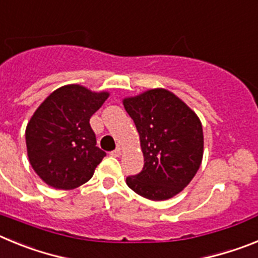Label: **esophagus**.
I'll return each mask as SVG.
<instances>
[{
	"label": "esophagus",
	"mask_w": 258,
	"mask_h": 258,
	"mask_svg": "<svg viewBox=\"0 0 258 258\" xmlns=\"http://www.w3.org/2000/svg\"><path fill=\"white\" fill-rule=\"evenodd\" d=\"M111 155H112V156H120V155H121V149H120V147H117V149L116 150H113L112 152H111Z\"/></svg>",
	"instance_id": "1"
}]
</instances>
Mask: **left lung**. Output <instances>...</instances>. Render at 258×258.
I'll use <instances>...</instances> for the list:
<instances>
[{"label":"left lung","instance_id":"1","mask_svg":"<svg viewBox=\"0 0 258 258\" xmlns=\"http://www.w3.org/2000/svg\"><path fill=\"white\" fill-rule=\"evenodd\" d=\"M140 133L145 165L126 184L146 199L161 202L181 192L199 170L204 152L200 118L172 92L150 89L122 99Z\"/></svg>","mask_w":258,"mask_h":258}]
</instances>
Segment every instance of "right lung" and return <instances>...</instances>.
Here are the masks:
<instances>
[{"label": "right lung", "mask_w": 258, "mask_h": 258, "mask_svg": "<svg viewBox=\"0 0 258 258\" xmlns=\"http://www.w3.org/2000/svg\"><path fill=\"white\" fill-rule=\"evenodd\" d=\"M108 92H92L79 84L56 89L27 124V154L32 168L50 187L74 190L94 174L106 152L98 149L90 117Z\"/></svg>", "instance_id": "1"}]
</instances>
